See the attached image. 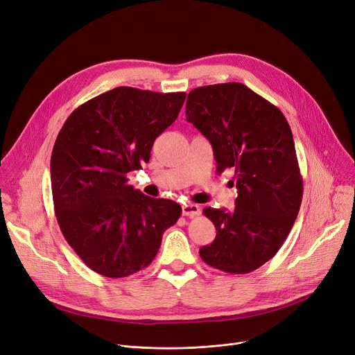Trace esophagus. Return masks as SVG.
Wrapping results in <instances>:
<instances>
[{
	"label": "esophagus",
	"instance_id": "1",
	"mask_svg": "<svg viewBox=\"0 0 355 355\" xmlns=\"http://www.w3.org/2000/svg\"><path fill=\"white\" fill-rule=\"evenodd\" d=\"M201 213V209L197 206V204H184L182 206V216L187 217H194Z\"/></svg>",
	"mask_w": 355,
	"mask_h": 355
}]
</instances>
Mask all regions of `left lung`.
<instances>
[{"mask_svg":"<svg viewBox=\"0 0 355 355\" xmlns=\"http://www.w3.org/2000/svg\"><path fill=\"white\" fill-rule=\"evenodd\" d=\"M185 116L210 141L216 173L230 170L237 187L232 213L202 210L217 234L200 256L226 273L253 272L282 248L302 202L291 126L275 105L237 82L196 87Z\"/></svg>","mask_w":355,"mask_h":355,"instance_id":"obj_1","label":"left lung"}]
</instances>
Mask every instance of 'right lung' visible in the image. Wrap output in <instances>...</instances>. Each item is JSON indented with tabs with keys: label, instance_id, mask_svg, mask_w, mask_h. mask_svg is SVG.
Returning a JSON list of instances; mask_svg holds the SVG:
<instances>
[{
	"label": "right lung",
	"instance_id": "right-lung-1",
	"mask_svg": "<svg viewBox=\"0 0 355 355\" xmlns=\"http://www.w3.org/2000/svg\"><path fill=\"white\" fill-rule=\"evenodd\" d=\"M184 101V92L119 86L74 109L60 129L50 162L54 213L70 248L99 275L145 269L181 216L180 204L142 194L126 174L149 161Z\"/></svg>",
	"mask_w": 355,
	"mask_h": 355
}]
</instances>
